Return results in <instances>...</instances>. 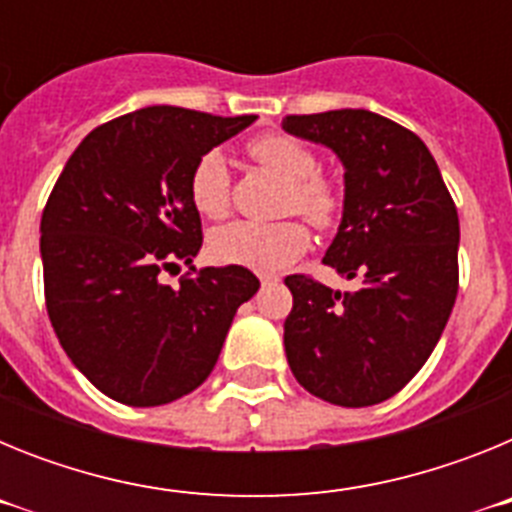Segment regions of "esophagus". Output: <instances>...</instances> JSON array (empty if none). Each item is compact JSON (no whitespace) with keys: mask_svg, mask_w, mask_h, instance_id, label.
Here are the masks:
<instances>
[{"mask_svg":"<svg viewBox=\"0 0 512 512\" xmlns=\"http://www.w3.org/2000/svg\"><path fill=\"white\" fill-rule=\"evenodd\" d=\"M261 284H264V287H266V284H271V282H279V277H277V274H261Z\"/></svg>","mask_w":512,"mask_h":512,"instance_id":"1","label":"esophagus"}]
</instances>
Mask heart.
Segmentation results:
<instances>
[{"label": "heart", "instance_id": "1", "mask_svg": "<svg viewBox=\"0 0 512 512\" xmlns=\"http://www.w3.org/2000/svg\"><path fill=\"white\" fill-rule=\"evenodd\" d=\"M248 153L259 166L284 179L279 212H300L315 228L328 230L338 223L343 194L333 179L318 171V156L282 133H266L248 143ZM189 200L210 220H223L233 207V176L223 151L202 153L189 174ZM310 248V228L300 217H282L274 223H230L215 230L210 251L217 261L277 271L297 261Z\"/></svg>", "mask_w": 512, "mask_h": 512}]
</instances>
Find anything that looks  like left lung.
Listing matches in <instances>:
<instances>
[{
  "label": "left lung",
  "mask_w": 512,
  "mask_h": 512,
  "mask_svg": "<svg viewBox=\"0 0 512 512\" xmlns=\"http://www.w3.org/2000/svg\"><path fill=\"white\" fill-rule=\"evenodd\" d=\"M282 128L346 166L338 235L323 264L354 292L292 274L284 348L310 395L341 408L390 400L433 354L459 292V215L413 130L369 110L287 115Z\"/></svg>",
  "instance_id": "1"
}]
</instances>
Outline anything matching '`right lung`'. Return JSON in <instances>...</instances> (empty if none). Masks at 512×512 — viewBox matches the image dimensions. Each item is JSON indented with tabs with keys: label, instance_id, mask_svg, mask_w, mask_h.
I'll use <instances>...</instances> for the list:
<instances>
[{
	"label": "right lung",
	"instance_id": "add662e5",
	"mask_svg": "<svg viewBox=\"0 0 512 512\" xmlns=\"http://www.w3.org/2000/svg\"><path fill=\"white\" fill-rule=\"evenodd\" d=\"M256 115L143 107L94 128L63 166L40 217L45 307L63 351L112 400L153 408L215 369L235 310L259 279L243 266L192 264L202 220L189 200L194 161Z\"/></svg>",
	"mask_w": 512,
	"mask_h": 512
}]
</instances>
